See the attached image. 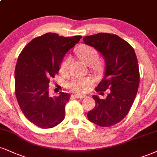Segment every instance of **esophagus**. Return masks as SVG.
I'll list each match as a JSON object with an SVG mask.
<instances>
[{
  "label": "esophagus",
  "instance_id": "34e87169",
  "mask_svg": "<svg viewBox=\"0 0 157 157\" xmlns=\"http://www.w3.org/2000/svg\"><path fill=\"white\" fill-rule=\"evenodd\" d=\"M74 97L75 98H77V99H82L85 98L86 97L85 96H82V95H77V94H75V95H74Z\"/></svg>",
  "mask_w": 157,
  "mask_h": 157
}]
</instances>
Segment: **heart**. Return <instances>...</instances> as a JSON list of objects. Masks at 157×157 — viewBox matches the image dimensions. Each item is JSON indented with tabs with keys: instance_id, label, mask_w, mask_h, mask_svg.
<instances>
[{
	"instance_id": "obj_1",
	"label": "heart",
	"mask_w": 157,
	"mask_h": 157,
	"mask_svg": "<svg viewBox=\"0 0 157 157\" xmlns=\"http://www.w3.org/2000/svg\"><path fill=\"white\" fill-rule=\"evenodd\" d=\"M76 54L78 58L86 65H91L92 70L95 72H99L101 70V63L99 60H97L99 56L97 50L90 45L82 44L76 50ZM71 61V57L69 55L64 56L60 62L59 70L61 75L67 76L69 73V65ZM94 81L91 78L86 77H75L68 82L67 86L69 89L74 93L83 94L88 90Z\"/></svg>"
}]
</instances>
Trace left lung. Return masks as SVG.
I'll use <instances>...</instances> for the list:
<instances>
[{"label": "left lung", "mask_w": 157, "mask_h": 157, "mask_svg": "<svg viewBox=\"0 0 157 157\" xmlns=\"http://www.w3.org/2000/svg\"><path fill=\"white\" fill-rule=\"evenodd\" d=\"M83 41L99 51L105 60V77L96 91L110 90L105 99L93 95L96 105L88 113V118L98 126L109 127L125 118L137 95L140 83L137 56L132 47L116 34L99 33L85 36Z\"/></svg>", "instance_id": "left-lung-1"}]
</instances>
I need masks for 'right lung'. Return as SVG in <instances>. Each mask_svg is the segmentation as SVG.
Masks as SVG:
<instances>
[{"instance_id": "obj_1", "label": "right lung", "mask_w": 157, "mask_h": 157, "mask_svg": "<svg viewBox=\"0 0 157 157\" xmlns=\"http://www.w3.org/2000/svg\"><path fill=\"white\" fill-rule=\"evenodd\" d=\"M81 38L45 33L30 41L19 56L14 71L17 100L24 116L38 127L50 129L64 119L70 94L60 92L50 97L49 83L65 54Z\"/></svg>"}]
</instances>
